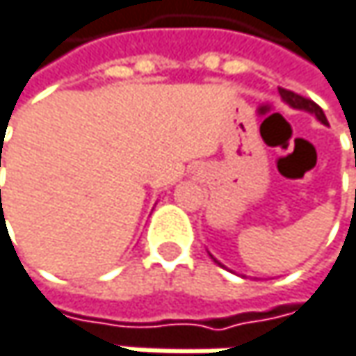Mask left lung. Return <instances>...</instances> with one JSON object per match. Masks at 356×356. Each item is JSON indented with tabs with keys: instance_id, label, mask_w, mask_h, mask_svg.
Returning a JSON list of instances; mask_svg holds the SVG:
<instances>
[{
	"instance_id": "left-lung-1",
	"label": "left lung",
	"mask_w": 356,
	"mask_h": 356,
	"mask_svg": "<svg viewBox=\"0 0 356 356\" xmlns=\"http://www.w3.org/2000/svg\"><path fill=\"white\" fill-rule=\"evenodd\" d=\"M279 94H281V98L287 102V104H291L293 108H301V111H307V112H314L324 124L328 122L326 120V114H324V111L314 102V100H309V98H303V96H299V94H295V92H291V90H285V88H279ZM217 262V260H215Z\"/></svg>"
}]
</instances>
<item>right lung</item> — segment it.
<instances>
[{"mask_svg": "<svg viewBox=\"0 0 356 356\" xmlns=\"http://www.w3.org/2000/svg\"><path fill=\"white\" fill-rule=\"evenodd\" d=\"M0 161H1V159H0ZM0 193H1V191H0Z\"/></svg>", "mask_w": 356, "mask_h": 356, "instance_id": "right-lung-1", "label": "right lung"}]
</instances>
